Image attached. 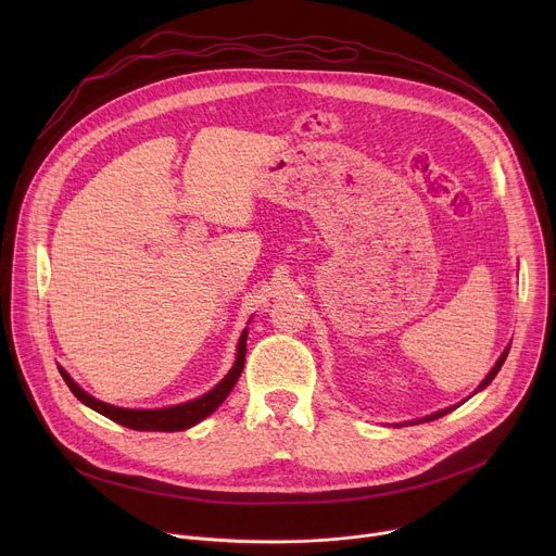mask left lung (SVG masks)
<instances>
[{"label":"left lung","mask_w":556,"mask_h":556,"mask_svg":"<svg viewBox=\"0 0 556 556\" xmlns=\"http://www.w3.org/2000/svg\"><path fill=\"white\" fill-rule=\"evenodd\" d=\"M508 350H510V345L502 352V356H500V361L493 365V369L489 371V376L482 380V384L475 389V393L478 391H482V389H486L491 382H493V378L497 376V371L502 369V365H504V361H506V356H508ZM455 407H448V409H442V412H435V414H431V416H425V418H420V420H412V422H407V425H420V422H431V420H438V418H442V416H446V414H451Z\"/></svg>","instance_id":"1"}]
</instances>
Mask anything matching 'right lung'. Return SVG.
<instances>
[{"label":"right lung","mask_w":556,"mask_h":556,"mask_svg":"<svg viewBox=\"0 0 556 556\" xmlns=\"http://www.w3.org/2000/svg\"><path fill=\"white\" fill-rule=\"evenodd\" d=\"M247 339H249V330L242 332L240 343H237V358H235L230 371L211 391H206L195 401L165 407V409H123V407L108 405L103 401H97L94 395H90L88 391L78 387L63 367H59V374L63 376L65 384L70 387V391L76 395L78 401L127 429H134V431H185V429L202 422L206 416H211L226 401V395L232 391L235 382L240 380V374H242L244 361H247Z\"/></svg>","instance_id":"obj_1"}]
</instances>
